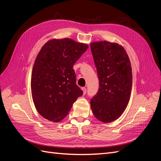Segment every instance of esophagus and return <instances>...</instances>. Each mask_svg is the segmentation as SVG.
I'll return each instance as SVG.
<instances>
[{"label": "esophagus", "instance_id": "34e87169", "mask_svg": "<svg viewBox=\"0 0 161 161\" xmlns=\"http://www.w3.org/2000/svg\"><path fill=\"white\" fill-rule=\"evenodd\" d=\"M81 89L82 91V93H83V95H85L86 92V89L85 88V87H82Z\"/></svg>", "mask_w": 161, "mask_h": 161}]
</instances>
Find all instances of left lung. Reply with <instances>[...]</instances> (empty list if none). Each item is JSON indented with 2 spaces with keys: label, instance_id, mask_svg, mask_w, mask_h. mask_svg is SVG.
Returning a JSON list of instances; mask_svg holds the SVG:
<instances>
[{
  "label": "left lung",
  "instance_id": "obj_1",
  "mask_svg": "<svg viewBox=\"0 0 161 161\" xmlns=\"http://www.w3.org/2000/svg\"><path fill=\"white\" fill-rule=\"evenodd\" d=\"M90 46L99 80L91 108L97 119L110 123L119 118L129 103L132 85L130 60L118 43L93 42Z\"/></svg>",
  "mask_w": 161,
  "mask_h": 161
}]
</instances>
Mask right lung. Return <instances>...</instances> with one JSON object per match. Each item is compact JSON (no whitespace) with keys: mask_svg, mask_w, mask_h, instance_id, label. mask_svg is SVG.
<instances>
[{"mask_svg":"<svg viewBox=\"0 0 161 161\" xmlns=\"http://www.w3.org/2000/svg\"><path fill=\"white\" fill-rule=\"evenodd\" d=\"M89 47L70 38L52 39L42 46L34 62L31 89L34 105L43 118L59 122L82 91L73 66Z\"/></svg>","mask_w":161,"mask_h":161,"instance_id":"obj_1","label":"right lung"}]
</instances>
